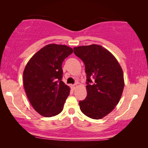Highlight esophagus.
Here are the masks:
<instances>
[{"label": "esophagus", "mask_w": 148, "mask_h": 148, "mask_svg": "<svg viewBox=\"0 0 148 148\" xmlns=\"http://www.w3.org/2000/svg\"><path fill=\"white\" fill-rule=\"evenodd\" d=\"M76 87H77V85H76V84L71 85V88H72V89H73V90H74L75 89H76Z\"/></svg>", "instance_id": "esophagus-1"}]
</instances>
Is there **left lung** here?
Here are the masks:
<instances>
[{
	"instance_id": "1",
	"label": "left lung",
	"mask_w": 148,
	"mask_h": 148,
	"mask_svg": "<svg viewBox=\"0 0 148 148\" xmlns=\"http://www.w3.org/2000/svg\"><path fill=\"white\" fill-rule=\"evenodd\" d=\"M85 64L87 97L79 102L80 110L90 118L101 119L118 104L124 88L123 73L109 51L96 44L74 47Z\"/></svg>"
}]
</instances>
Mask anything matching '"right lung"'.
<instances>
[{"label": "right lung", "instance_id": "1", "mask_svg": "<svg viewBox=\"0 0 148 148\" xmlns=\"http://www.w3.org/2000/svg\"><path fill=\"white\" fill-rule=\"evenodd\" d=\"M72 52L65 45L48 44L27 62L24 88L32 107L42 116H55L63 109L71 89L62 81V63Z\"/></svg>", "mask_w": 148, "mask_h": 148}]
</instances>
